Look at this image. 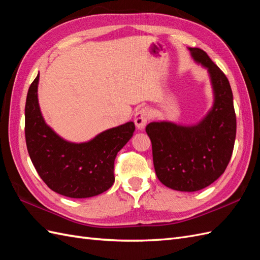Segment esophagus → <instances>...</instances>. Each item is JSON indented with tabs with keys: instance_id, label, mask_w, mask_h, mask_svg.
<instances>
[{
	"instance_id": "34e87169",
	"label": "esophagus",
	"mask_w": 260,
	"mask_h": 260,
	"mask_svg": "<svg viewBox=\"0 0 260 260\" xmlns=\"http://www.w3.org/2000/svg\"><path fill=\"white\" fill-rule=\"evenodd\" d=\"M151 117V113L150 110L147 108H142L139 109L136 113H135V117H134V122L136 127L138 129H143L147 122L149 121Z\"/></svg>"
}]
</instances>
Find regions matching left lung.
Here are the masks:
<instances>
[{
  "mask_svg": "<svg viewBox=\"0 0 260 260\" xmlns=\"http://www.w3.org/2000/svg\"><path fill=\"white\" fill-rule=\"evenodd\" d=\"M192 57L209 70L214 90L213 109L196 126L154 122L146 126L152 146L156 175L166 187L193 192L223 175L231 160L236 137L233 92L224 72L200 48Z\"/></svg>",
  "mask_w": 260,
  "mask_h": 260,
  "instance_id": "obj_1",
  "label": "left lung"
}]
</instances>
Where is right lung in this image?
<instances>
[{
    "label": "right lung",
    "instance_id": "1",
    "mask_svg": "<svg viewBox=\"0 0 260 260\" xmlns=\"http://www.w3.org/2000/svg\"><path fill=\"white\" fill-rule=\"evenodd\" d=\"M38 80L39 75L26 98L25 138L39 177L52 191L64 197L82 199L103 193L114 183L115 158L133 136L134 123L105 131L88 143L66 142L46 125L42 116Z\"/></svg>",
    "mask_w": 260,
    "mask_h": 260
}]
</instances>
